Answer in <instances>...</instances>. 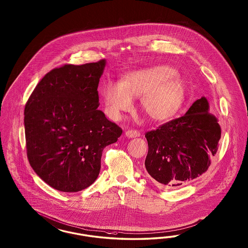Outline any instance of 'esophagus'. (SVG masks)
Returning a JSON list of instances; mask_svg holds the SVG:
<instances>
[{
	"label": "esophagus",
	"mask_w": 248,
	"mask_h": 248,
	"mask_svg": "<svg viewBox=\"0 0 248 248\" xmlns=\"http://www.w3.org/2000/svg\"><path fill=\"white\" fill-rule=\"evenodd\" d=\"M125 136L128 138H135V137H139L140 136V133L135 131V130H128L125 132Z\"/></svg>",
	"instance_id": "esophagus-1"
}]
</instances>
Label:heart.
I'll list each match as a JSON object with an SVG mask.
<instances>
[{"label": "heart", "mask_w": 248, "mask_h": 248, "mask_svg": "<svg viewBox=\"0 0 248 248\" xmlns=\"http://www.w3.org/2000/svg\"><path fill=\"white\" fill-rule=\"evenodd\" d=\"M107 115L120 120L131 112L134 99L140 98L145 114L155 122H164L179 111L186 97V84L176 70L168 65H154L128 72L118 83L109 81L101 91Z\"/></svg>", "instance_id": "obj_1"}]
</instances>
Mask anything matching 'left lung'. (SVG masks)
Here are the masks:
<instances>
[{"mask_svg":"<svg viewBox=\"0 0 248 248\" xmlns=\"http://www.w3.org/2000/svg\"><path fill=\"white\" fill-rule=\"evenodd\" d=\"M202 96L180 118L146 133L145 168L155 183L176 187L204 173L217 151L221 128Z\"/></svg>","mask_w":248,"mask_h":248,"instance_id":"8db88e82","label":"left lung"}]
</instances>
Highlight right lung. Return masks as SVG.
I'll list each match as a JSON object with an SVG mask.
<instances>
[{
  "label": "right lung",
  "instance_id": "obj_1",
  "mask_svg": "<svg viewBox=\"0 0 248 248\" xmlns=\"http://www.w3.org/2000/svg\"><path fill=\"white\" fill-rule=\"evenodd\" d=\"M106 60L66 64L39 82L24 109L27 155L38 176L61 192L90 186L105 146L122 129L98 110V84Z\"/></svg>",
  "mask_w": 248,
  "mask_h": 248
}]
</instances>
